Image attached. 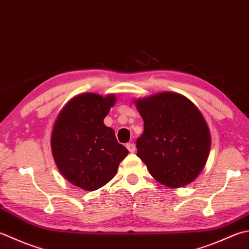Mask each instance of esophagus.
Listing matches in <instances>:
<instances>
[{
    "label": "esophagus",
    "mask_w": 249,
    "mask_h": 249,
    "mask_svg": "<svg viewBox=\"0 0 249 249\" xmlns=\"http://www.w3.org/2000/svg\"><path fill=\"white\" fill-rule=\"evenodd\" d=\"M126 148H127V150L131 153L135 152V151H136V145L133 142H128L127 144H126Z\"/></svg>",
    "instance_id": "esophagus-1"
}]
</instances>
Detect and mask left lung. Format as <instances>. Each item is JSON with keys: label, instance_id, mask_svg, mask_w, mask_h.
Here are the masks:
<instances>
[{"label": "left lung", "instance_id": "1", "mask_svg": "<svg viewBox=\"0 0 249 249\" xmlns=\"http://www.w3.org/2000/svg\"><path fill=\"white\" fill-rule=\"evenodd\" d=\"M136 106L143 120L137 155L152 177L169 188L193 181L211 149V134L199 110L176 92H160Z\"/></svg>", "mask_w": 249, "mask_h": 249}]
</instances>
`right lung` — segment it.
Wrapping results in <instances>:
<instances>
[{
  "instance_id": "right-lung-1",
  "label": "right lung",
  "mask_w": 249,
  "mask_h": 249,
  "mask_svg": "<svg viewBox=\"0 0 249 249\" xmlns=\"http://www.w3.org/2000/svg\"><path fill=\"white\" fill-rule=\"evenodd\" d=\"M114 102V95H79L65 106L53 125L51 143L56 165L63 177L86 191L109 182L128 153L114 130L104 124Z\"/></svg>"
}]
</instances>
